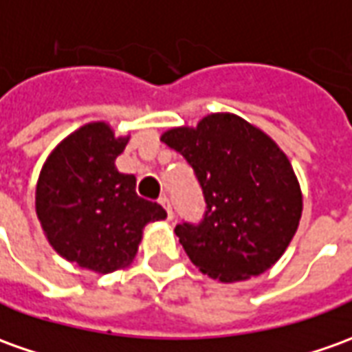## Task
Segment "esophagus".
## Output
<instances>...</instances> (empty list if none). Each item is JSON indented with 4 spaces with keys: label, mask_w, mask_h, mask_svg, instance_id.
Returning <instances> with one entry per match:
<instances>
[{
    "label": "esophagus",
    "mask_w": 352,
    "mask_h": 352,
    "mask_svg": "<svg viewBox=\"0 0 352 352\" xmlns=\"http://www.w3.org/2000/svg\"><path fill=\"white\" fill-rule=\"evenodd\" d=\"M159 205H161V207L166 210V218H168V220H172V217H174V214H172L170 201L166 199V197H161V199H159Z\"/></svg>",
    "instance_id": "obj_1"
}]
</instances>
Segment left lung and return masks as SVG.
<instances>
[{"mask_svg":"<svg viewBox=\"0 0 352 352\" xmlns=\"http://www.w3.org/2000/svg\"><path fill=\"white\" fill-rule=\"evenodd\" d=\"M161 142L184 155L207 210L199 224L174 228L190 261L224 283L266 272L299 228L302 193L287 155L261 128L212 113L195 128H170Z\"/></svg>","mask_w":352,"mask_h":352,"instance_id":"left-lung-1","label":"left lung"}]
</instances>
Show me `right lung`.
Wrapping results in <instances>:
<instances>
[{"instance_id": "obj_1", "label": "right lung", "mask_w": 352, "mask_h": 352, "mask_svg": "<svg viewBox=\"0 0 352 352\" xmlns=\"http://www.w3.org/2000/svg\"><path fill=\"white\" fill-rule=\"evenodd\" d=\"M126 138L107 122L67 135L45 159L36 184V214L50 245L70 263L98 274L134 261L144 228L164 220L159 203L135 193L134 174L116 170Z\"/></svg>"}]
</instances>
